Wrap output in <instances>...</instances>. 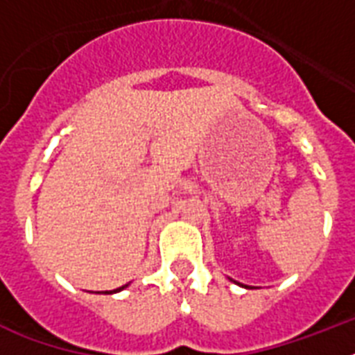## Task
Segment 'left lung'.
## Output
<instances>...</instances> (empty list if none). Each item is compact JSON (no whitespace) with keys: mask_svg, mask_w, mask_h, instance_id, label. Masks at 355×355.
<instances>
[{"mask_svg":"<svg viewBox=\"0 0 355 355\" xmlns=\"http://www.w3.org/2000/svg\"><path fill=\"white\" fill-rule=\"evenodd\" d=\"M236 284H237V282H236ZM239 286H241V287H247V289H252V287H248V286H243V284H239Z\"/></svg>","mask_w":355,"mask_h":355,"instance_id":"left-lung-1","label":"left lung"}]
</instances>
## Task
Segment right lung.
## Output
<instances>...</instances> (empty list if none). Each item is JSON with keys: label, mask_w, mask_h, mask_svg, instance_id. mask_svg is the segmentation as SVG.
<instances>
[{"label": "right lung", "mask_w": 355, "mask_h": 355, "mask_svg": "<svg viewBox=\"0 0 355 355\" xmlns=\"http://www.w3.org/2000/svg\"><path fill=\"white\" fill-rule=\"evenodd\" d=\"M125 287H128V284H125V286L118 287V289H114V291H105V295H112V293H119V291H123Z\"/></svg>", "instance_id": "obj_1"}]
</instances>
